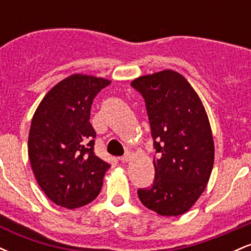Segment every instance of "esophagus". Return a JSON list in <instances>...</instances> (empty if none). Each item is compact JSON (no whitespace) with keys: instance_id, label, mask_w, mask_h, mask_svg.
<instances>
[{"instance_id":"obj_1","label":"esophagus","mask_w":251,"mask_h":251,"mask_svg":"<svg viewBox=\"0 0 251 251\" xmlns=\"http://www.w3.org/2000/svg\"><path fill=\"white\" fill-rule=\"evenodd\" d=\"M131 159H132V155L129 153H126L125 155H123V157L120 158V162H122V163H128Z\"/></svg>"}]
</instances>
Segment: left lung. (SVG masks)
Listing matches in <instances>:
<instances>
[{"mask_svg":"<svg viewBox=\"0 0 251 251\" xmlns=\"http://www.w3.org/2000/svg\"><path fill=\"white\" fill-rule=\"evenodd\" d=\"M131 85L145 99L158 153L153 184L138 190V197L158 215H183L204 192L214 166L208 114L192 86L176 71L139 76Z\"/></svg>","mask_w":251,"mask_h":251,"instance_id":"1","label":"left lung"}]
</instances>
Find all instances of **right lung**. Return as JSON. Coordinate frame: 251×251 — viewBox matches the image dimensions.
Masks as SVG:
<instances>
[{
	"mask_svg": "<svg viewBox=\"0 0 251 251\" xmlns=\"http://www.w3.org/2000/svg\"><path fill=\"white\" fill-rule=\"evenodd\" d=\"M111 80L72 74L37 106L28 137V155L37 184L56 205L81 208L100 194L109 164L94 153L92 102Z\"/></svg>",
	"mask_w": 251,
	"mask_h": 251,
	"instance_id": "add662e5",
	"label": "right lung"
}]
</instances>
